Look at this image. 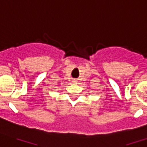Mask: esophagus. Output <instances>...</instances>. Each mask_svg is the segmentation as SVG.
Segmentation results:
<instances>
[{
    "mask_svg": "<svg viewBox=\"0 0 147 147\" xmlns=\"http://www.w3.org/2000/svg\"><path fill=\"white\" fill-rule=\"evenodd\" d=\"M75 82H76V81H75Z\"/></svg>",
    "mask_w": 147,
    "mask_h": 147,
    "instance_id": "1",
    "label": "esophagus"
}]
</instances>
